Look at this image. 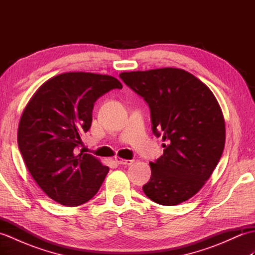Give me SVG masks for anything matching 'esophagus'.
Masks as SVG:
<instances>
[{"instance_id": "1", "label": "esophagus", "mask_w": 255, "mask_h": 255, "mask_svg": "<svg viewBox=\"0 0 255 255\" xmlns=\"http://www.w3.org/2000/svg\"><path fill=\"white\" fill-rule=\"evenodd\" d=\"M115 161L118 164H123V165H131L133 163V160H125L119 158V156H115Z\"/></svg>"}]
</instances>
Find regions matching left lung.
<instances>
[{
	"label": "left lung",
	"mask_w": 255,
	"mask_h": 255,
	"mask_svg": "<svg viewBox=\"0 0 255 255\" xmlns=\"http://www.w3.org/2000/svg\"><path fill=\"white\" fill-rule=\"evenodd\" d=\"M119 77L148 103L152 131L165 141L163 155L150 162L144 194L163 206L185 202L205 185L223 154L226 126L217 99L182 69L123 72Z\"/></svg>",
	"instance_id": "obj_1"
}]
</instances>
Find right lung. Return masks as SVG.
<instances>
[{"label":"right lung","instance_id":"1","mask_svg":"<svg viewBox=\"0 0 255 255\" xmlns=\"http://www.w3.org/2000/svg\"><path fill=\"white\" fill-rule=\"evenodd\" d=\"M122 88L111 75L67 72L46 81L26 105L18 148L32 178L55 202L75 207L99 192L110 169L75 148L91 128L95 101Z\"/></svg>","mask_w":255,"mask_h":255}]
</instances>
